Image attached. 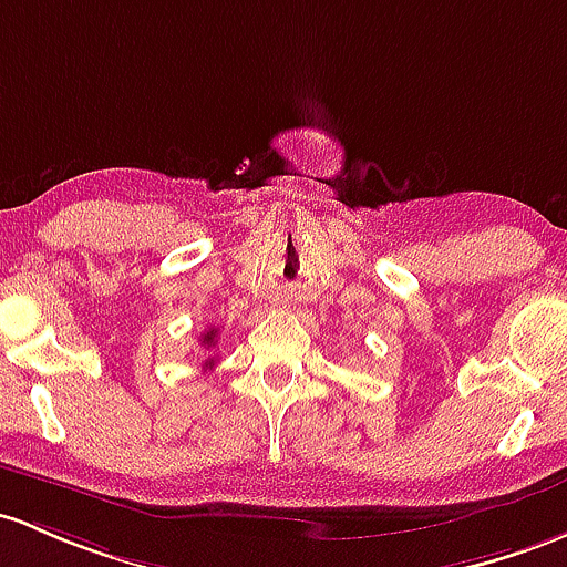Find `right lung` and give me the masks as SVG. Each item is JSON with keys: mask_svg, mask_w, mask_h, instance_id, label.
Wrapping results in <instances>:
<instances>
[{"mask_svg": "<svg viewBox=\"0 0 567 567\" xmlns=\"http://www.w3.org/2000/svg\"><path fill=\"white\" fill-rule=\"evenodd\" d=\"M216 343H218V330H208V332L203 334V346H205V349L213 351V349H216ZM205 364H213V357Z\"/></svg>", "mask_w": 567, "mask_h": 567, "instance_id": "right-lung-1", "label": "right lung"}]
</instances>
